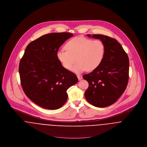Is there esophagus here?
<instances>
[{
	"instance_id": "obj_1",
	"label": "esophagus",
	"mask_w": 147,
	"mask_h": 147,
	"mask_svg": "<svg viewBox=\"0 0 147 147\" xmlns=\"http://www.w3.org/2000/svg\"><path fill=\"white\" fill-rule=\"evenodd\" d=\"M77 77H78V79H79V80H81L83 79V77H82L81 75H78Z\"/></svg>"
}]
</instances>
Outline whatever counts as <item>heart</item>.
I'll list each match as a JSON object with an SVG mask.
<instances>
[{
	"mask_svg": "<svg viewBox=\"0 0 147 147\" xmlns=\"http://www.w3.org/2000/svg\"><path fill=\"white\" fill-rule=\"evenodd\" d=\"M65 50L57 53V58L66 69H71L76 74L84 71L91 72L97 69L102 63L105 54V46L99 40H93L84 37H75L65 45Z\"/></svg>",
	"mask_w": 147,
	"mask_h": 147,
	"instance_id": "heart-1",
	"label": "heart"
}]
</instances>
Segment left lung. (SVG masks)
<instances>
[{
  "label": "left lung",
  "instance_id": "8db88e82",
  "mask_svg": "<svg viewBox=\"0 0 147 147\" xmlns=\"http://www.w3.org/2000/svg\"><path fill=\"white\" fill-rule=\"evenodd\" d=\"M87 36L100 39L105 45V54L100 66L83 76L89 83L85 97L94 106L107 107L115 103L126 89L129 78L128 57L115 38L102 34Z\"/></svg>",
  "mask_w": 147,
  "mask_h": 147
}]
</instances>
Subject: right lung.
<instances>
[{
  "instance_id": "add662e5",
  "label": "right lung",
  "mask_w": 147,
  "mask_h": 147,
  "mask_svg": "<svg viewBox=\"0 0 147 147\" xmlns=\"http://www.w3.org/2000/svg\"><path fill=\"white\" fill-rule=\"evenodd\" d=\"M73 36L69 33H51L30 42L19 63L22 89L34 103L55 110L66 102L67 90L78 82L76 75L66 69L57 58L61 46Z\"/></svg>"
}]
</instances>
